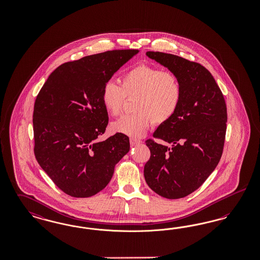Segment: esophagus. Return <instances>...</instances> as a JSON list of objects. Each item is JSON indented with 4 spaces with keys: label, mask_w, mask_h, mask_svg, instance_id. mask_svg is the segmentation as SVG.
<instances>
[{
    "label": "esophagus",
    "mask_w": 260,
    "mask_h": 260,
    "mask_svg": "<svg viewBox=\"0 0 260 260\" xmlns=\"http://www.w3.org/2000/svg\"><path fill=\"white\" fill-rule=\"evenodd\" d=\"M129 142H131V145H132V146H136L137 144H140V143H141V140L136 139V138H131V139H129Z\"/></svg>",
    "instance_id": "obj_1"
}]
</instances>
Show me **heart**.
I'll return each instance as SVG.
<instances>
[{
    "label": "heart",
    "mask_w": 260,
    "mask_h": 260,
    "mask_svg": "<svg viewBox=\"0 0 260 260\" xmlns=\"http://www.w3.org/2000/svg\"><path fill=\"white\" fill-rule=\"evenodd\" d=\"M137 98L136 114L125 115L113 122V132L131 137H142L153 121L165 124L173 119L182 99V86L177 76L160 68L140 64L126 71L122 77V86L107 81L101 91V101L111 116H118L124 99Z\"/></svg>",
    "instance_id": "1"
}]
</instances>
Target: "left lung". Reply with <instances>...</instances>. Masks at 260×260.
Returning a JSON list of instances; mask_svg holds the SVG:
<instances>
[{
    "mask_svg": "<svg viewBox=\"0 0 260 260\" xmlns=\"http://www.w3.org/2000/svg\"><path fill=\"white\" fill-rule=\"evenodd\" d=\"M146 55L176 75L182 99L176 114L154 132L157 143L144 167L149 187L167 199L184 198L197 190L214 171L222 156L227 108L222 92L203 65L160 51Z\"/></svg>",
    "mask_w": 260,
    "mask_h": 260,
    "instance_id": "left-lung-1",
    "label": "left lung"
}]
</instances>
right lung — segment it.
Here are the masks:
<instances>
[{"label":"right lung","instance_id":"obj_1","mask_svg":"<svg viewBox=\"0 0 260 260\" xmlns=\"http://www.w3.org/2000/svg\"><path fill=\"white\" fill-rule=\"evenodd\" d=\"M138 51L109 50L66 62L49 76L38 94L34 153L45 173L69 196L98 194L129 151V139L122 134L96 139L108 124L102 87Z\"/></svg>","mask_w":260,"mask_h":260}]
</instances>
